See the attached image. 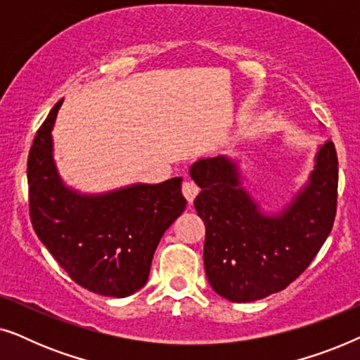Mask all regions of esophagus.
Wrapping results in <instances>:
<instances>
[{"label":"esophagus","mask_w":360,"mask_h":360,"mask_svg":"<svg viewBox=\"0 0 360 360\" xmlns=\"http://www.w3.org/2000/svg\"><path fill=\"white\" fill-rule=\"evenodd\" d=\"M181 191H184V195H185V198L188 200V203L191 205L195 201V198H196V195L200 193V188H198V185L195 184V181H185L184 184V186H181Z\"/></svg>","instance_id":"esophagus-1"}]
</instances>
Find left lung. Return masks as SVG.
<instances>
[{"label": "left lung", "instance_id": "obj_1", "mask_svg": "<svg viewBox=\"0 0 360 360\" xmlns=\"http://www.w3.org/2000/svg\"><path fill=\"white\" fill-rule=\"evenodd\" d=\"M190 176L201 188L195 208L206 226V277L229 302H255L287 288L333 229L338 155L329 139L318 147L307 184L272 213L244 186L239 160L205 157L190 167Z\"/></svg>", "mask_w": 360, "mask_h": 360}]
</instances>
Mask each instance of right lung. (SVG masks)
<instances>
[{"mask_svg": "<svg viewBox=\"0 0 360 360\" xmlns=\"http://www.w3.org/2000/svg\"><path fill=\"white\" fill-rule=\"evenodd\" d=\"M63 100L49 112L27 159L32 228L73 282L124 298L144 287L162 236L185 211L181 176L105 193L68 186L53 159L52 131Z\"/></svg>", "mask_w": 360, "mask_h": 360, "instance_id": "right-lung-1", "label": "right lung"}]
</instances>
